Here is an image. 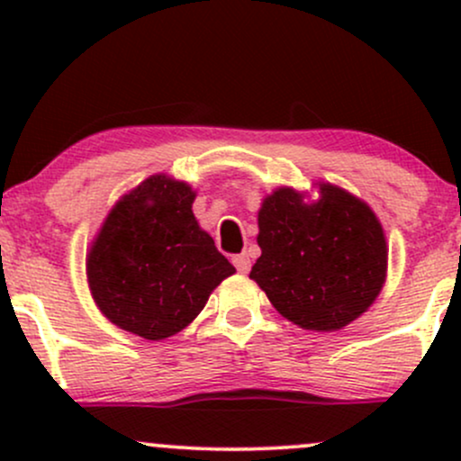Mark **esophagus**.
I'll list each match as a JSON object with an SVG mask.
<instances>
[{"label": "esophagus", "mask_w": 461, "mask_h": 461, "mask_svg": "<svg viewBox=\"0 0 461 461\" xmlns=\"http://www.w3.org/2000/svg\"><path fill=\"white\" fill-rule=\"evenodd\" d=\"M231 262H234L238 273H249V268H251V260H249L247 253H238V256L231 258Z\"/></svg>", "instance_id": "obj_1"}]
</instances>
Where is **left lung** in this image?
<instances>
[{
  "label": "left lung",
  "instance_id": "8db88e82",
  "mask_svg": "<svg viewBox=\"0 0 461 461\" xmlns=\"http://www.w3.org/2000/svg\"><path fill=\"white\" fill-rule=\"evenodd\" d=\"M319 193L308 203L284 186L262 201V256L249 277L284 319L310 331H338L382 293L388 247L362 199L333 184H319Z\"/></svg>",
  "mask_w": 461,
  "mask_h": 461
}]
</instances>
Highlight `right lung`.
Returning <instances> with one entry per match:
<instances>
[{
	"label": "right lung",
	"instance_id": "right-lung-1",
	"mask_svg": "<svg viewBox=\"0 0 461 461\" xmlns=\"http://www.w3.org/2000/svg\"><path fill=\"white\" fill-rule=\"evenodd\" d=\"M186 182L151 176L123 194L86 256L91 294L102 314L145 340L190 325L210 293L236 273L193 214Z\"/></svg>",
	"mask_w": 461,
	"mask_h": 461
}]
</instances>
